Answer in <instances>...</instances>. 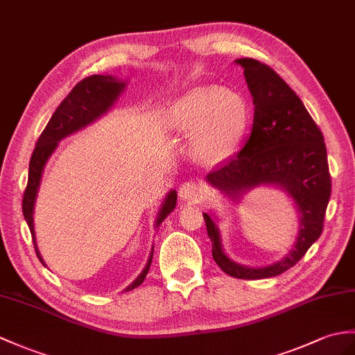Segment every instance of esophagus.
<instances>
[{
    "label": "esophagus",
    "instance_id": "1",
    "mask_svg": "<svg viewBox=\"0 0 355 355\" xmlns=\"http://www.w3.org/2000/svg\"><path fill=\"white\" fill-rule=\"evenodd\" d=\"M178 193L181 196V200H184V201H196V200H200V198H201L202 189H201L200 184L196 183V181L189 180V181H184V183L180 186Z\"/></svg>",
    "mask_w": 355,
    "mask_h": 355
}]
</instances>
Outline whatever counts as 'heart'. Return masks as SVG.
Returning a JSON list of instances; mask_svg holds the SVG:
<instances>
[{"label": "heart", "mask_w": 355, "mask_h": 355, "mask_svg": "<svg viewBox=\"0 0 355 355\" xmlns=\"http://www.w3.org/2000/svg\"><path fill=\"white\" fill-rule=\"evenodd\" d=\"M171 130L180 135L198 133L195 154L204 162H216L230 154L248 123V107L239 95L222 87H202L178 98L166 112Z\"/></svg>", "instance_id": "1"}]
</instances>
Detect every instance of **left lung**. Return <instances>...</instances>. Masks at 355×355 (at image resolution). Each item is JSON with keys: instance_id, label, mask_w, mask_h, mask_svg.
<instances>
[{"instance_id": "left-lung-1", "label": "left lung", "mask_w": 355, "mask_h": 355, "mask_svg": "<svg viewBox=\"0 0 355 355\" xmlns=\"http://www.w3.org/2000/svg\"><path fill=\"white\" fill-rule=\"evenodd\" d=\"M236 62L243 66L255 105L252 130L242 150L218 163L207 180L233 196L259 184L283 186L300 210L298 242L275 265L245 268L227 257L220 248L215 222L207 213L202 216L218 266L234 278L259 279L277 277L295 266L322 234L331 175L322 131L300 96L270 66L246 57Z\"/></svg>"}]
</instances>
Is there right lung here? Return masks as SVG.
<instances>
[{
    "mask_svg": "<svg viewBox=\"0 0 355 355\" xmlns=\"http://www.w3.org/2000/svg\"><path fill=\"white\" fill-rule=\"evenodd\" d=\"M122 89H123V83H121L119 80L113 78L110 76H90L83 78L80 83L73 86V89L68 94V96H66L60 103V105L57 107L51 119H49L46 127L44 128L42 135H40L37 139L35 151H33L31 159H30L28 181L22 198V211H24V218H26L27 224L30 227L36 255L42 263L44 260L37 251L35 227H33V207H35L37 187L40 183V177H42L45 163L49 155H51V153L54 151V148L57 146V142H59L60 139L69 136L71 133H73V131L83 128L87 125V123L94 122L96 118H100L101 114L113 104V101L116 100V96L119 95ZM175 202H177V192L172 191L168 195L166 200H164V204L162 205V210L159 213L155 225L159 227L164 220V218L174 210ZM153 252L150 255V259H148V263L142 274L136 278V282H133L127 287V291H133L137 286L144 283V279L151 266Z\"/></svg>",
    "mask_w": 355,
    "mask_h": 355,
    "instance_id": "add662e5",
    "label": "right lung"
}]
</instances>
